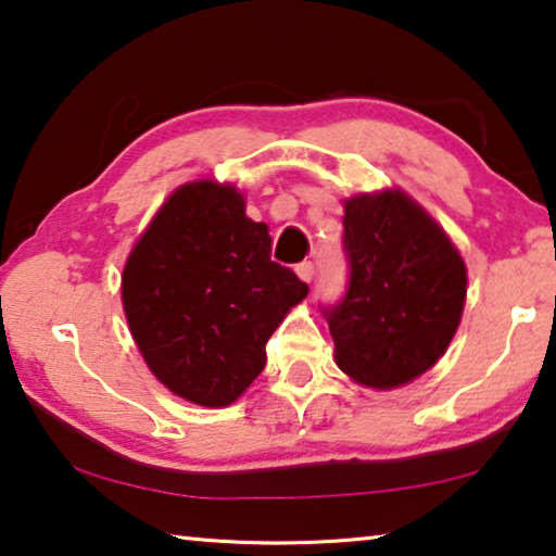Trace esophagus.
Instances as JSON below:
<instances>
[{"instance_id":"1","label":"esophagus","mask_w":556,"mask_h":556,"mask_svg":"<svg viewBox=\"0 0 556 556\" xmlns=\"http://www.w3.org/2000/svg\"><path fill=\"white\" fill-rule=\"evenodd\" d=\"M296 275L301 281H312L314 279V265L312 262H301V265H296Z\"/></svg>"}]
</instances>
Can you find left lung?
Here are the masks:
<instances>
[{"instance_id":"1","label":"left lung","mask_w":556,"mask_h":556,"mask_svg":"<svg viewBox=\"0 0 556 556\" xmlns=\"http://www.w3.org/2000/svg\"><path fill=\"white\" fill-rule=\"evenodd\" d=\"M345 296L321 312L336 363L355 382L392 390L427 372L454 338L466 265L444 228L400 188L345 201Z\"/></svg>"}]
</instances>
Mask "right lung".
I'll use <instances>...</instances> for the list:
<instances>
[{
  "label": "right lung",
  "mask_w": 556,
  "mask_h": 556,
  "mask_svg": "<svg viewBox=\"0 0 556 556\" xmlns=\"http://www.w3.org/2000/svg\"><path fill=\"white\" fill-rule=\"evenodd\" d=\"M265 223L235 186L168 195L122 271L131 338L154 378L201 407H228L265 370V345L308 287L271 262Z\"/></svg>",
  "instance_id": "1"
}]
</instances>
